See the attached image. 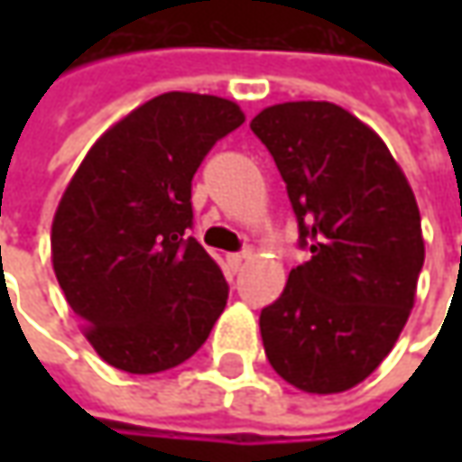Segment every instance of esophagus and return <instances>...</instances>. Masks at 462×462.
<instances>
[{
  "label": "esophagus",
  "mask_w": 462,
  "mask_h": 462,
  "mask_svg": "<svg viewBox=\"0 0 462 462\" xmlns=\"http://www.w3.org/2000/svg\"><path fill=\"white\" fill-rule=\"evenodd\" d=\"M246 259H249L246 254H226V264H228V270H231V273H239Z\"/></svg>",
  "instance_id": "esophagus-1"
}]
</instances>
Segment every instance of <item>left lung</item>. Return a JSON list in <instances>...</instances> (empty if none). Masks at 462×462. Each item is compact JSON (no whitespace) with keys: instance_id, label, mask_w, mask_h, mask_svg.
Returning a JSON list of instances; mask_svg holds the SVG:
<instances>
[{"instance_id":"left-lung-1","label":"left lung","mask_w":462,"mask_h":462,"mask_svg":"<svg viewBox=\"0 0 462 462\" xmlns=\"http://www.w3.org/2000/svg\"><path fill=\"white\" fill-rule=\"evenodd\" d=\"M252 131L288 185L310 259L262 309L275 373L306 393H342L388 357L424 264L417 198L383 138L334 102L264 107Z\"/></svg>"}]
</instances>
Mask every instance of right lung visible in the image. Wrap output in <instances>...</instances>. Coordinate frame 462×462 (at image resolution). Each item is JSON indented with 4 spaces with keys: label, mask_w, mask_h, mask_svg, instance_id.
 Instances as JSON below:
<instances>
[{
    "label": "right lung",
    "mask_w": 462,
    "mask_h": 462,
    "mask_svg": "<svg viewBox=\"0 0 462 462\" xmlns=\"http://www.w3.org/2000/svg\"><path fill=\"white\" fill-rule=\"evenodd\" d=\"M241 123L231 99L159 95L99 135L63 189L53 273L87 342L123 373L182 365L226 309L221 267L185 231L195 171Z\"/></svg>",
    "instance_id": "1"
}]
</instances>
